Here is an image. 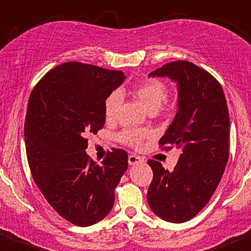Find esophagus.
<instances>
[{
	"instance_id": "obj_1",
	"label": "esophagus",
	"mask_w": 251,
	"mask_h": 251,
	"mask_svg": "<svg viewBox=\"0 0 251 251\" xmlns=\"http://www.w3.org/2000/svg\"><path fill=\"white\" fill-rule=\"evenodd\" d=\"M140 163H143L142 157H140V155H136V154L128 155V164L130 165H136V164H140Z\"/></svg>"
}]
</instances>
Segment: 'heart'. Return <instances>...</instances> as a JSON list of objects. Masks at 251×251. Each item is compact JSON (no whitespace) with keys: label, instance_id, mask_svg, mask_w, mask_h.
<instances>
[{"label":"heart","instance_id":"obj_1","mask_svg":"<svg viewBox=\"0 0 251 251\" xmlns=\"http://www.w3.org/2000/svg\"><path fill=\"white\" fill-rule=\"evenodd\" d=\"M135 98L147 109L150 113L159 110L164 100L167 99V87L163 82L158 79H146L142 83L135 87L133 89ZM121 103V94L119 92H113L106 98L104 103V114L108 120H113L116 115L119 105ZM151 135L148 130H124L119 135L120 141L128 146L138 147L145 138Z\"/></svg>","mask_w":251,"mask_h":251}]
</instances>
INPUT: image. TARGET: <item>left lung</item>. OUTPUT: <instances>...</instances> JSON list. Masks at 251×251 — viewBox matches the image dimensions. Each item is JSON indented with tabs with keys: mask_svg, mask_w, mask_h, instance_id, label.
Segmentation results:
<instances>
[{
	"mask_svg": "<svg viewBox=\"0 0 251 251\" xmlns=\"http://www.w3.org/2000/svg\"><path fill=\"white\" fill-rule=\"evenodd\" d=\"M176 83L177 110L159 145L180 151L174 170L148 160L153 180L147 201L153 213L172 223L195 217L216 191L229 152V113L217 79L189 61H174L151 72Z\"/></svg>",
	"mask_w": 251,
	"mask_h": 251,
	"instance_id": "left-lung-1",
	"label": "left lung"
}]
</instances>
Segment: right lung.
<instances>
[{
    "instance_id": "1",
    "label": "right lung",
    "mask_w": 251,
    "mask_h": 251,
    "mask_svg": "<svg viewBox=\"0 0 251 251\" xmlns=\"http://www.w3.org/2000/svg\"><path fill=\"white\" fill-rule=\"evenodd\" d=\"M126 76L81 62L49 71L33 89L24 124L26 157L39 190L65 220L88 227L113 208L127 153L113 150L98 165L89 159L87 136L104 126L106 98Z\"/></svg>"
}]
</instances>
